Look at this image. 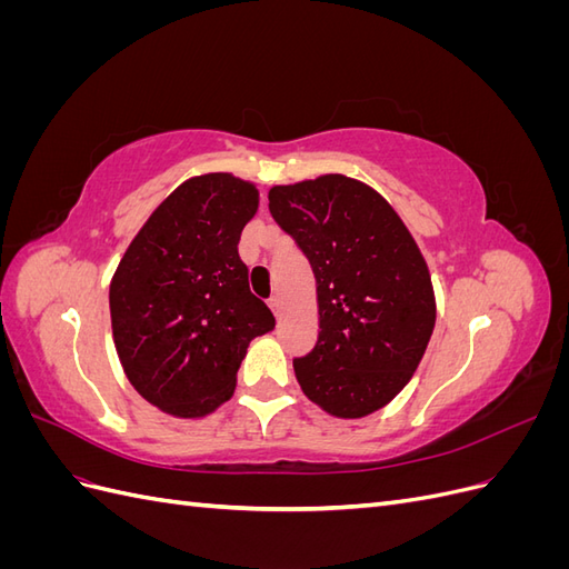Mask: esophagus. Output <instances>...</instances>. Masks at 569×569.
Here are the masks:
<instances>
[{"instance_id": "obj_1", "label": "esophagus", "mask_w": 569, "mask_h": 569, "mask_svg": "<svg viewBox=\"0 0 569 569\" xmlns=\"http://www.w3.org/2000/svg\"><path fill=\"white\" fill-rule=\"evenodd\" d=\"M268 306H270V311L274 313V318H282V299L280 297L268 299Z\"/></svg>"}]
</instances>
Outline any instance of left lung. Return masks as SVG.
Listing matches in <instances>:
<instances>
[{
    "mask_svg": "<svg viewBox=\"0 0 569 569\" xmlns=\"http://www.w3.org/2000/svg\"><path fill=\"white\" fill-rule=\"evenodd\" d=\"M268 201L316 274L320 332L295 358L297 380L330 416L366 418L408 385L432 337L425 258L389 201L353 178L278 184Z\"/></svg>",
    "mask_w": 569,
    "mask_h": 569,
    "instance_id": "1",
    "label": "left lung"
}]
</instances>
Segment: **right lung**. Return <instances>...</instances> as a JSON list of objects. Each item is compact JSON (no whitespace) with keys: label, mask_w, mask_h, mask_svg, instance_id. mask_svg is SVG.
<instances>
[{"label":"right lung","mask_w":569,"mask_h":569,"mask_svg":"<svg viewBox=\"0 0 569 569\" xmlns=\"http://www.w3.org/2000/svg\"><path fill=\"white\" fill-rule=\"evenodd\" d=\"M256 209L247 180L189 178L120 258L109 289L116 351L130 385L168 416L203 418L226 403L249 341L274 327L237 251Z\"/></svg>","instance_id":"right-lung-1"}]
</instances>
